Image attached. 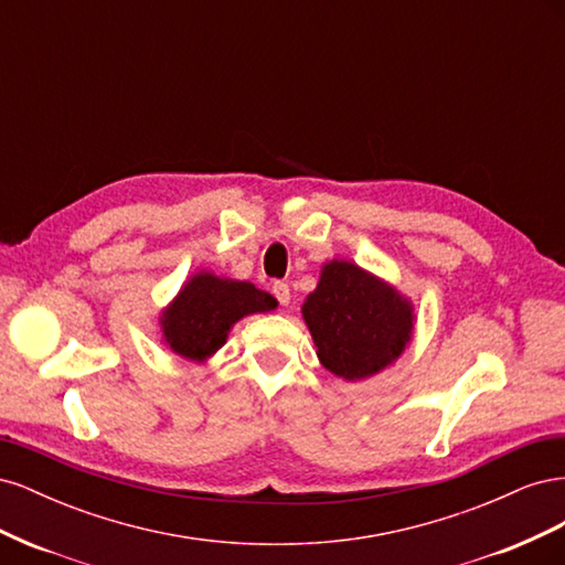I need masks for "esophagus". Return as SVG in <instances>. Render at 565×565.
Instances as JSON below:
<instances>
[{"instance_id":"esophagus-1","label":"esophagus","mask_w":565,"mask_h":565,"mask_svg":"<svg viewBox=\"0 0 565 565\" xmlns=\"http://www.w3.org/2000/svg\"><path fill=\"white\" fill-rule=\"evenodd\" d=\"M270 292H273V297L278 299L280 306H287V303H289V285H287V282H280V280L273 282Z\"/></svg>"}]
</instances>
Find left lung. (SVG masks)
<instances>
[{"instance_id": "left-lung-1", "label": "left lung", "mask_w": 565, "mask_h": 565, "mask_svg": "<svg viewBox=\"0 0 565 565\" xmlns=\"http://www.w3.org/2000/svg\"><path fill=\"white\" fill-rule=\"evenodd\" d=\"M303 320L320 363L344 380H363L403 353L413 334V309L388 285L349 262L322 268L306 297Z\"/></svg>"}]
</instances>
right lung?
Here are the masks:
<instances>
[{"label": "right lung", "instance_id": "obj_1", "mask_svg": "<svg viewBox=\"0 0 565 565\" xmlns=\"http://www.w3.org/2000/svg\"><path fill=\"white\" fill-rule=\"evenodd\" d=\"M276 306V299L252 282L198 273L162 316V330L172 351L191 361H204L224 344L233 322Z\"/></svg>", "mask_w": 565, "mask_h": 565}]
</instances>
